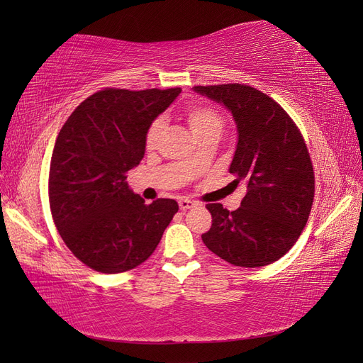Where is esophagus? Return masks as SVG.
<instances>
[{
  "instance_id": "1",
  "label": "esophagus",
  "mask_w": 363,
  "mask_h": 363,
  "mask_svg": "<svg viewBox=\"0 0 363 363\" xmlns=\"http://www.w3.org/2000/svg\"><path fill=\"white\" fill-rule=\"evenodd\" d=\"M195 206H196V203H194V201H191V200H180V201H179L180 211H188V208H192V207H195Z\"/></svg>"
}]
</instances>
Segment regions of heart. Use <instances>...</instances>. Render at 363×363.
Segmentation results:
<instances>
[{"label":"heart","mask_w":363,"mask_h":363,"mask_svg":"<svg viewBox=\"0 0 363 363\" xmlns=\"http://www.w3.org/2000/svg\"><path fill=\"white\" fill-rule=\"evenodd\" d=\"M184 118L188 121L192 133L199 140L207 136L219 138V135H221V131L224 128V118L216 111H213L212 107L204 106V104H192L189 107H186ZM163 127H164V121L162 118L152 121L151 125L147 130V136H145L147 147L151 148L156 145V142L163 131Z\"/></svg>","instance_id":"b5f03b06"}]
</instances>
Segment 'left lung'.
Returning <instances> with one entry per match:
<instances>
[{
	"instance_id": "obj_1",
	"label": "left lung",
	"mask_w": 363,
	"mask_h": 363,
	"mask_svg": "<svg viewBox=\"0 0 363 363\" xmlns=\"http://www.w3.org/2000/svg\"><path fill=\"white\" fill-rule=\"evenodd\" d=\"M194 91L232 113L238 144L228 171L235 186H247L233 212L219 203L206 206L212 227L203 242L232 265H269L294 247L311 215L315 175L304 139L283 107L255 87L228 83Z\"/></svg>"
}]
</instances>
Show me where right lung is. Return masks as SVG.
Listing matches in <instances>:
<instances>
[{
	"instance_id": "obj_1",
	"label": "right lung",
	"mask_w": 363,
	"mask_h": 363,
	"mask_svg": "<svg viewBox=\"0 0 363 363\" xmlns=\"http://www.w3.org/2000/svg\"><path fill=\"white\" fill-rule=\"evenodd\" d=\"M180 92L107 87L75 108L56 139L48 179L54 224L72 255L98 272L145 262L179 211L169 199L145 204L125 180L145 155L148 127Z\"/></svg>"
}]
</instances>
